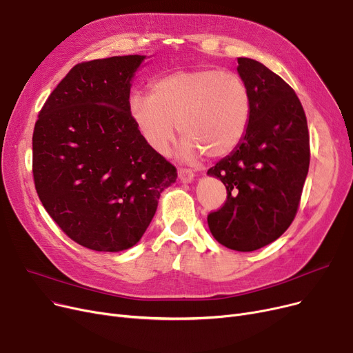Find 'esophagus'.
Instances as JSON below:
<instances>
[{
	"mask_svg": "<svg viewBox=\"0 0 353 353\" xmlns=\"http://www.w3.org/2000/svg\"><path fill=\"white\" fill-rule=\"evenodd\" d=\"M179 179L183 183H190L194 179V173L192 169H186V167H180L179 169Z\"/></svg>",
	"mask_w": 353,
	"mask_h": 353,
	"instance_id": "obj_1",
	"label": "esophagus"
}]
</instances>
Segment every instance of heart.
Returning <instances> with one entry per match:
<instances>
[{
	"mask_svg": "<svg viewBox=\"0 0 353 353\" xmlns=\"http://www.w3.org/2000/svg\"><path fill=\"white\" fill-rule=\"evenodd\" d=\"M130 116L154 152L164 154L176 136L183 159L203 153L228 156L246 136L252 100L243 79L219 68L181 70L150 84V94L136 91L128 99Z\"/></svg>",
	"mask_w": 353,
	"mask_h": 353,
	"instance_id": "heart-1",
	"label": "heart"
}]
</instances>
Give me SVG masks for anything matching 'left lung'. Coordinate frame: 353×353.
I'll list each match as a JSON object with an SVG mask.
<instances>
[{"mask_svg": "<svg viewBox=\"0 0 353 353\" xmlns=\"http://www.w3.org/2000/svg\"><path fill=\"white\" fill-rule=\"evenodd\" d=\"M252 113L245 139L208 174L226 186L225 205L208 216L220 245L253 252L281 237L298 213L310 145L303 107L293 88L262 63L237 59Z\"/></svg>", "mask_w": 353, "mask_h": 353, "instance_id": "8db88e82", "label": "left lung"}]
</instances>
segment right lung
Returning a JSON list of instances; mask_svg holds the SVG:
<instances>
[{
    "label": "right lung",
    "instance_id": "obj_1",
    "mask_svg": "<svg viewBox=\"0 0 353 353\" xmlns=\"http://www.w3.org/2000/svg\"><path fill=\"white\" fill-rule=\"evenodd\" d=\"M144 55L74 65L32 134V176L44 209L74 242L97 252L134 246L177 169L130 116V81Z\"/></svg>",
    "mask_w": 353,
    "mask_h": 353
}]
</instances>
